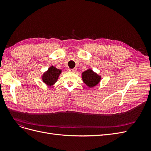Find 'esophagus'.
I'll use <instances>...</instances> for the list:
<instances>
[{
    "mask_svg": "<svg viewBox=\"0 0 151 151\" xmlns=\"http://www.w3.org/2000/svg\"><path fill=\"white\" fill-rule=\"evenodd\" d=\"M69 70V72H76V70H77V69H76V68H70V69L69 70Z\"/></svg>",
    "mask_w": 151,
    "mask_h": 151,
    "instance_id": "obj_1",
    "label": "esophagus"
}]
</instances>
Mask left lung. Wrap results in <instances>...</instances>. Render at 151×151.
<instances>
[{
  "mask_svg": "<svg viewBox=\"0 0 151 151\" xmlns=\"http://www.w3.org/2000/svg\"><path fill=\"white\" fill-rule=\"evenodd\" d=\"M82 79L89 88H93L99 84L101 79V77L97 73L94 72L92 69L89 68L82 73Z\"/></svg>",
  "mask_w": 151,
  "mask_h": 151,
  "instance_id": "8db88e82",
  "label": "left lung"
}]
</instances>
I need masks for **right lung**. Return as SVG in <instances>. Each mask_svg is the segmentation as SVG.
Returning a JSON list of instances; mask_svg holds the SVG:
<instances>
[{
	"mask_svg": "<svg viewBox=\"0 0 151 151\" xmlns=\"http://www.w3.org/2000/svg\"><path fill=\"white\" fill-rule=\"evenodd\" d=\"M61 73L62 70L60 69H58L52 65L48 69L43 73L42 76V81L47 86L51 87L55 84Z\"/></svg>",
	"mask_w": 151,
	"mask_h": 151,
	"instance_id": "right-lung-1",
	"label": "right lung"
}]
</instances>
